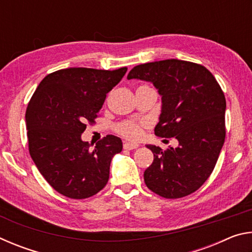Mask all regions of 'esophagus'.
Masks as SVG:
<instances>
[{"mask_svg":"<svg viewBox=\"0 0 252 252\" xmlns=\"http://www.w3.org/2000/svg\"><path fill=\"white\" fill-rule=\"evenodd\" d=\"M138 147H139V144H136V143H132V142L123 143V148H125L126 150H133V149H136Z\"/></svg>","mask_w":252,"mask_h":252,"instance_id":"esophagus-1","label":"esophagus"}]
</instances>
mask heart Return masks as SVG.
Wrapping results in <instances>:
<instances>
[{"instance_id": "obj_1", "label": "heart", "mask_w": 252, "mask_h": 252, "mask_svg": "<svg viewBox=\"0 0 252 252\" xmlns=\"http://www.w3.org/2000/svg\"><path fill=\"white\" fill-rule=\"evenodd\" d=\"M140 88H149L148 85H141ZM147 126L146 122L135 121V120H126L117 126L116 130L119 134H121L126 139L138 140L141 138L143 133V129Z\"/></svg>"}]
</instances>
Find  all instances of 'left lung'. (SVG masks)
<instances>
[{"instance_id":"1","label":"left lung","mask_w":252,"mask_h":252,"mask_svg":"<svg viewBox=\"0 0 252 252\" xmlns=\"http://www.w3.org/2000/svg\"><path fill=\"white\" fill-rule=\"evenodd\" d=\"M153 83L162 96L155 133L176 138L179 147L162 150L148 144L153 162L144 182L153 192L177 199L197 191L210 177L225 138V97L208 69L170 59L134 66L127 80Z\"/></svg>"}]
</instances>
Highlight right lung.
<instances>
[{
    "label": "right lung",
    "mask_w": 252,
    "mask_h": 252,
    "mask_svg": "<svg viewBox=\"0 0 252 252\" xmlns=\"http://www.w3.org/2000/svg\"><path fill=\"white\" fill-rule=\"evenodd\" d=\"M127 67H69L41 81L29 102L25 122L29 151L49 185L71 199L96 194L109 180L110 163L122 141L106 135L90 150L81 134L93 123L109 93Z\"/></svg>",
    "instance_id": "1"
}]
</instances>
